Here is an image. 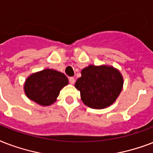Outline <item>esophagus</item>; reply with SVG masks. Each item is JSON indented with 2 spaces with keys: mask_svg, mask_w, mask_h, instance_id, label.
<instances>
[{
  "mask_svg": "<svg viewBox=\"0 0 153 153\" xmlns=\"http://www.w3.org/2000/svg\"><path fill=\"white\" fill-rule=\"evenodd\" d=\"M68 80H69V83H70L71 85H73L75 83V79L73 77H69L68 78Z\"/></svg>",
  "mask_w": 153,
  "mask_h": 153,
  "instance_id": "obj_1",
  "label": "esophagus"
}]
</instances>
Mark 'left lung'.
Here are the masks:
<instances>
[{
  "label": "left lung",
  "mask_w": 153,
  "mask_h": 153,
  "mask_svg": "<svg viewBox=\"0 0 153 153\" xmlns=\"http://www.w3.org/2000/svg\"><path fill=\"white\" fill-rule=\"evenodd\" d=\"M124 80L119 71L112 66L89 65L82 69L75 84L83 103L96 109L113 104L121 92Z\"/></svg>",
  "instance_id": "left-lung-1"
}]
</instances>
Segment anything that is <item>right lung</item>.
I'll list each match as a JSON object with an SVG mask.
<instances>
[{"mask_svg": "<svg viewBox=\"0 0 153 153\" xmlns=\"http://www.w3.org/2000/svg\"><path fill=\"white\" fill-rule=\"evenodd\" d=\"M68 84V78L64 73L46 68L29 76L24 89L30 100L42 106H48L55 102L60 90Z\"/></svg>", "mask_w": 153, "mask_h": 153, "instance_id": "1", "label": "right lung"}]
</instances>
